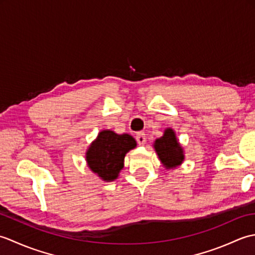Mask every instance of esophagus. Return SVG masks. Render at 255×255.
<instances>
[{"instance_id":"34e87169","label":"esophagus","mask_w":255,"mask_h":255,"mask_svg":"<svg viewBox=\"0 0 255 255\" xmlns=\"http://www.w3.org/2000/svg\"><path fill=\"white\" fill-rule=\"evenodd\" d=\"M136 140H137V142H138L140 145L144 144L145 141H147V138H145V133L142 132V131L138 132V133L136 134Z\"/></svg>"}]
</instances>
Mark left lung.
<instances>
[{
	"label": "left lung",
	"instance_id": "obj_1",
	"mask_svg": "<svg viewBox=\"0 0 255 255\" xmlns=\"http://www.w3.org/2000/svg\"><path fill=\"white\" fill-rule=\"evenodd\" d=\"M153 147L162 164L166 169H175L184 161L183 148L178 143L172 128L165 129L163 136L155 140Z\"/></svg>",
	"mask_w": 255,
	"mask_h": 255
}]
</instances>
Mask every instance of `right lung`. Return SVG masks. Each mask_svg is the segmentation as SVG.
<instances>
[{
	"label": "right lung",
	"instance_id": "obj_1",
	"mask_svg": "<svg viewBox=\"0 0 255 255\" xmlns=\"http://www.w3.org/2000/svg\"><path fill=\"white\" fill-rule=\"evenodd\" d=\"M136 145L130 134L102 130L86 151V162L91 171L103 181L112 182L124 167L125 155Z\"/></svg>",
	"mask_w": 255,
	"mask_h": 255
}]
</instances>
